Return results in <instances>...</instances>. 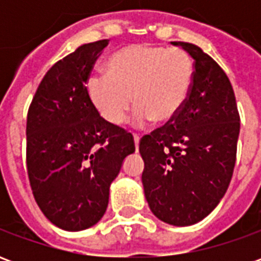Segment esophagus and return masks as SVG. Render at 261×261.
<instances>
[{
  "label": "esophagus",
  "instance_id": "esophagus-1",
  "mask_svg": "<svg viewBox=\"0 0 261 261\" xmlns=\"http://www.w3.org/2000/svg\"><path fill=\"white\" fill-rule=\"evenodd\" d=\"M134 144H136V149H138V144H140V136L134 134Z\"/></svg>",
  "mask_w": 261,
  "mask_h": 261
}]
</instances>
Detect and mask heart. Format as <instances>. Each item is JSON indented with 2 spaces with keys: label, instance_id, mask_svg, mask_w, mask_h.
I'll return each instance as SVG.
<instances>
[{
  "label": "heart",
  "instance_id": "1",
  "mask_svg": "<svg viewBox=\"0 0 261 261\" xmlns=\"http://www.w3.org/2000/svg\"><path fill=\"white\" fill-rule=\"evenodd\" d=\"M193 63L179 47L131 44L114 53L108 74H92L86 82L93 106L108 123L119 125L134 105L137 124L166 123L186 102Z\"/></svg>",
  "mask_w": 261,
  "mask_h": 261
}]
</instances>
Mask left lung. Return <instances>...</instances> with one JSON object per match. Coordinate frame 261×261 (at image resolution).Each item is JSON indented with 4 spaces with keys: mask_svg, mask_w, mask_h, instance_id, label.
Returning a JSON list of instances; mask_svg holds the SVG:
<instances>
[{
    "mask_svg": "<svg viewBox=\"0 0 261 261\" xmlns=\"http://www.w3.org/2000/svg\"><path fill=\"white\" fill-rule=\"evenodd\" d=\"M194 60L186 102L168 123L140 141L148 205L166 224L205 218L228 190L241 130L229 78L201 48L173 42Z\"/></svg>",
    "mask_w": 261,
    "mask_h": 261,
    "instance_id": "left-lung-1",
    "label": "left lung"
}]
</instances>
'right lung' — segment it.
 Here are the masks:
<instances>
[{
  "mask_svg": "<svg viewBox=\"0 0 261 261\" xmlns=\"http://www.w3.org/2000/svg\"><path fill=\"white\" fill-rule=\"evenodd\" d=\"M109 40L88 43L43 76L26 121V168L46 218L64 230H82L106 213L109 189L133 134L108 123L93 106L86 82Z\"/></svg>",
  "mask_w": 261,
  "mask_h": 261,
  "instance_id": "right-lung-1",
  "label": "right lung"
}]
</instances>
